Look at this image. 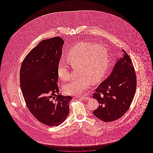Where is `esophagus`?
<instances>
[{
    "label": "esophagus",
    "mask_w": 153,
    "mask_h": 153,
    "mask_svg": "<svg viewBox=\"0 0 153 153\" xmlns=\"http://www.w3.org/2000/svg\"><path fill=\"white\" fill-rule=\"evenodd\" d=\"M80 98H81V99H82L83 100H87L89 99L88 96H81L80 97Z\"/></svg>",
    "instance_id": "34e87169"
}]
</instances>
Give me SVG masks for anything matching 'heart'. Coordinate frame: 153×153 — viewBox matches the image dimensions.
I'll return each instance as SVG.
<instances>
[{"mask_svg": "<svg viewBox=\"0 0 153 153\" xmlns=\"http://www.w3.org/2000/svg\"><path fill=\"white\" fill-rule=\"evenodd\" d=\"M66 58L73 68H79L80 76L64 85V91L68 95H81L92 82L96 84L100 81L109 65V53L107 48L92 42H82L74 46L67 52ZM57 74L61 80L69 79V71L62 61L58 63Z\"/></svg>", "mask_w": 153, "mask_h": 153, "instance_id": "heart-1", "label": "heart"}]
</instances>
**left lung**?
<instances>
[{"label":"left lung","mask_w":153,"mask_h":153,"mask_svg":"<svg viewBox=\"0 0 153 153\" xmlns=\"http://www.w3.org/2000/svg\"><path fill=\"white\" fill-rule=\"evenodd\" d=\"M117 59L108 77L95 90L94 99L99 107L94 111L95 117L105 122L120 118L129 109L137 88V77L134 65L126 51Z\"/></svg>","instance_id":"obj_1"}]
</instances>
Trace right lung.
I'll return each instance as SVG.
<instances>
[{
	"label": "right lung",
	"mask_w": 153,
	"mask_h": 153,
	"mask_svg": "<svg viewBox=\"0 0 153 153\" xmlns=\"http://www.w3.org/2000/svg\"><path fill=\"white\" fill-rule=\"evenodd\" d=\"M64 40L59 36L42 40L22 62L20 85L26 104L41 123L57 126L69 113L72 97L59 93L57 66Z\"/></svg>",
	"instance_id": "right-lung-1"
}]
</instances>
